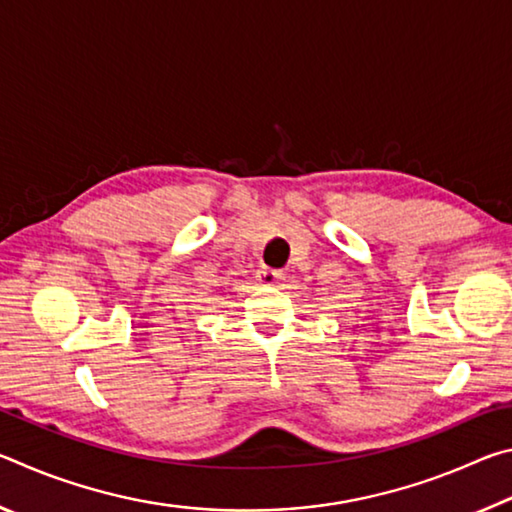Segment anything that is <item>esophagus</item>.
Returning a JSON list of instances; mask_svg holds the SVG:
<instances>
[{
	"label": "esophagus",
	"instance_id": "34e87169",
	"mask_svg": "<svg viewBox=\"0 0 512 512\" xmlns=\"http://www.w3.org/2000/svg\"><path fill=\"white\" fill-rule=\"evenodd\" d=\"M257 282L264 284V287H275V284H280L284 280V273L277 271V268H271V266H262L257 268Z\"/></svg>",
	"mask_w": 512,
	"mask_h": 512
}]
</instances>
